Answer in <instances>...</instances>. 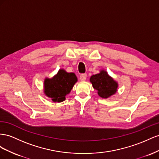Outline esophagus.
Here are the masks:
<instances>
[{
  "label": "esophagus",
  "instance_id": "1",
  "mask_svg": "<svg viewBox=\"0 0 159 159\" xmlns=\"http://www.w3.org/2000/svg\"><path fill=\"white\" fill-rule=\"evenodd\" d=\"M87 79V74H81L80 76V80L81 81H84Z\"/></svg>",
  "mask_w": 159,
  "mask_h": 159
}]
</instances>
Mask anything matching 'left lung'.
I'll use <instances>...</instances> for the list:
<instances>
[{
    "label": "left lung",
    "instance_id": "obj_1",
    "mask_svg": "<svg viewBox=\"0 0 159 159\" xmlns=\"http://www.w3.org/2000/svg\"><path fill=\"white\" fill-rule=\"evenodd\" d=\"M90 82L92 83L93 88L97 90L98 96L101 98H107L117 91V82L104 70H101L98 74L91 76Z\"/></svg>",
    "mask_w": 159,
    "mask_h": 159
}]
</instances>
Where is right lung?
Masks as SVG:
<instances>
[{
  "label": "right lung",
  "mask_w": 159,
  "mask_h": 159,
  "mask_svg": "<svg viewBox=\"0 0 159 159\" xmlns=\"http://www.w3.org/2000/svg\"><path fill=\"white\" fill-rule=\"evenodd\" d=\"M76 82L77 77L75 73L60 69L52 78L44 79V94L51 98L53 102H62L66 99L65 97L70 93Z\"/></svg>",
  "instance_id": "1"
}]
</instances>
